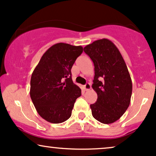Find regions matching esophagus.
<instances>
[{"label": "esophagus", "mask_w": 156, "mask_h": 156, "mask_svg": "<svg viewBox=\"0 0 156 156\" xmlns=\"http://www.w3.org/2000/svg\"><path fill=\"white\" fill-rule=\"evenodd\" d=\"M84 89H85L86 91L89 90H90V89H91V85H90V84L87 83L85 85H84Z\"/></svg>", "instance_id": "obj_1"}]
</instances>
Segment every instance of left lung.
I'll list each match as a JSON object with an SVG mask.
<instances>
[{
	"mask_svg": "<svg viewBox=\"0 0 156 156\" xmlns=\"http://www.w3.org/2000/svg\"><path fill=\"white\" fill-rule=\"evenodd\" d=\"M84 52L94 64L92 87L98 98L90 104L93 117L102 123H113L131 102L132 82L127 66L118 47L107 38L93 41L84 47Z\"/></svg>",
	"mask_w": 156,
	"mask_h": 156,
	"instance_id": "left-lung-1",
	"label": "left lung"
}]
</instances>
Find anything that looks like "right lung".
<instances>
[{
  "instance_id": "add662e5",
  "label": "right lung",
  "mask_w": 156,
  "mask_h": 156,
  "mask_svg": "<svg viewBox=\"0 0 156 156\" xmlns=\"http://www.w3.org/2000/svg\"><path fill=\"white\" fill-rule=\"evenodd\" d=\"M82 46L58 43L41 57L30 79V95L38 115L52 123L71 117L81 89L71 79V69L82 52Z\"/></svg>"
}]
</instances>
